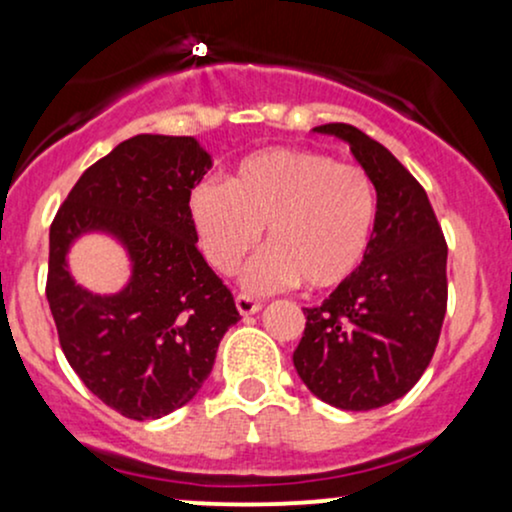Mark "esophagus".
Returning a JSON list of instances; mask_svg holds the SVG:
<instances>
[{
	"mask_svg": "<svg viewBox=\"0 0 512 512\" xmlns=\"http://www.w3.org/2000/svg\"><path fill=\"white\" fill-rule=\"evenodd\" d=\"M236 305H238L240 315H255V313H260V310H262V303L255 301V298L245 296V293H238Z\"/></svg>",
	"mask_w": 512,
	"mask_h": 512,
	"instance_id": "1",
	"label": "esophagus"
}]
</instances>
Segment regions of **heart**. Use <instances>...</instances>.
I'll return each mask as SVG.
<instances>
[{
    "label": "heart",
    "instance_id": "heart-1",
    "mask_svg": "<svg viewBox=\"0 0 512 512\" xmlns=\"http://www.w3.org/2000/svg\"><path fill=\"white\" fill-rule=\"evenodd\" d=\"M190 216L216 272H236L267 226L269 250L248 269L245 286L267 293L303 281L327 291L366 260L378 192L366 170L320 151L267 149L245 156L226 185H197Z\"/></svg>",
    "mask_w": 512,
    "mask_h": 512
}]
</instances>
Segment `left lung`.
Here are the masks:
<instances>
[{"label": "left lung", "instance_id": "8db88e82", "mask_svg": "<svg viewBox=\"0 0 512 512\" xmlns=\"http://www.w3.org/2000/svg\"><path fill=\"white\" fill-rule=\"evenodd\" d=\"M349 144L378 192V223L366 260L317 308L293 366L322 402L346 411L385 407L419 383L448 308V245L419 180L361 129L315 127Z\"/></svg>", "mask_w": 512, "mask_h": 512}]
</instances>
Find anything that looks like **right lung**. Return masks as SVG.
Returning <instances> with one entry per match:
<instances>
[{"instance_id":"obj_1","label":"right lung","mask_w":512,"mask_h":512,"mask_svg":"<svg viewBox=\"0 0 512 512\" xmlns=\"http://www.w3.org/2000/svg\"><path fill=\"white\" fill-rule=\"evenodd\" d=\"M211 168L195 137L137 134L84 170L50 226L48 296L69 366L110 409L161 419L197 395L240 313L197 250L190 195ZM103 230L121 240L133 279L115 297L73 284L66 250Z\"/></svg>"}]
</instances>
